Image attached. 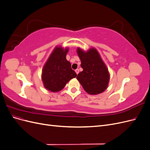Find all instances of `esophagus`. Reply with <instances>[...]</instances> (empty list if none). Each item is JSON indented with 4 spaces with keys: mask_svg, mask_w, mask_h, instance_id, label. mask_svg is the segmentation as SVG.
I'll return each instance as SVG.
<instances>
[{
    "mask_svg": "<svg viewBox=\"0 0 150 150\" xmlns=\"http://www.w3.org/2000/svg\"><path fill=\"white\" fill-rule=\"evenodd\" d=\"M75 72H76V73L77 74H78V73H79V69H76V70H75Z\"/></svg>",
    "mask_w": 150,
    "mask_h": 150,
    "instance_id": "1",
    "label": "esophagus"
}]
</instances>
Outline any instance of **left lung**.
<instances>
[{
    "mask_svg": "<svg viewBox=\"0 0 150 150\" xmlns=\"http://www.w3.org/2000/svg\"><path fill=\"white\" fill-rule=\"evenodd\" d=\"M77 53L83 69L78 74L77 79L85 91L93 95L104 91L110 81V74L97 50L93 47L84 52L78 47Z\"/></svg>",
    "mask_w": 150,
    "mask_h": 150,
    "instance_id": "8db88e82",
    "label": "left lung"
}]
</instances>
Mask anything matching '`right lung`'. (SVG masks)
Segmentation results:
<instances>
[{
    "label": "right lung",
    "mask_w": 150,
    "mask_h": 150,
    "mask_svg": "<svg viewBox=\"0 0 150 150\" xmlns=\"http://www.w3.org/2000/svg\"><path fill=\"white\" fill-rule=\"evenodd\" d=\"M68 51V48L56 46L44 66L42 80L45 88L50 91H59L77 76L71 69L70 62L66 59Z\"/></svg>",
    "instance_id": "1"
}]
</instances>
